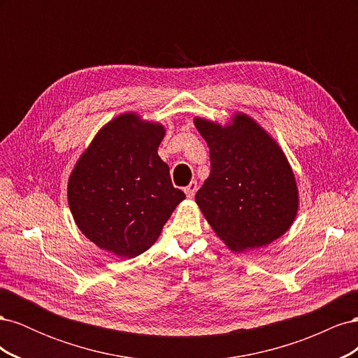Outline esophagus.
Returning <instances> with one entry per match:
<instances>
[{
  "instance_id": "1",
  "label": "esophagus",
  "mask_w": 358,
  "mask_h": 358,
  "mask_svg": "<svg viewBox=\"0 0 358 358\" xmlns=\"http://www.w3.org/2000/svg\"><path fill=\"white\" fill-rule=\"evenodd\" d=\"M197 188H199V185H197V182L196 180H191L189 182V185L183 189L185 191V194H187V197L188 199H192L194 197V194H196V191H197Z\"/></svg>"
}]
</instances>
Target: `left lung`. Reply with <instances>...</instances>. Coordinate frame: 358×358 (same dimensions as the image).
Wrapping results in <instances>:
<instances>
[{
  "mask_svg": "<svg viewBox=\"0 0 358 358\" xmlns=\"http://www.w3.org/2000/svg\"><path fill=\"white\" fill-rule=\"evenodd\" d=\"M194 124L210 154V175L196 201L220 239L241 252L287 233L299 210V189L279 145L245 113L224 127L203 117Z\"/></svg>",
  "mask_w": 358,
  "mask_h": 358,
  "instance_id": "1",
  "label": "left lung"
}]
</instances>
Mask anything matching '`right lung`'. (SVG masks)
<instances>
[{"label":"right lung","instance_id":"obj_1","mask_svg":"<svg viewBox=\"0 0 358 358\" xmlns=\"http://www.w3.org/2000/svg\"><path fill=\"white\" fill-rule=\"evenodd\" d=\"M166 128L122 113L106 124L69 179L76 225L96 246L133 258L152 246L185 194L158 155Z\"/></svg>","mask_w":358,"mask_h":358}]
</instances>
